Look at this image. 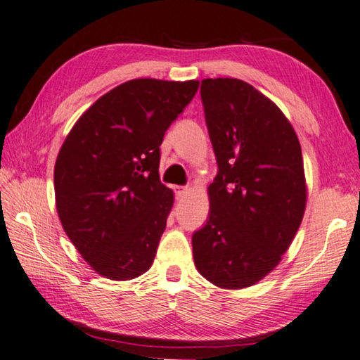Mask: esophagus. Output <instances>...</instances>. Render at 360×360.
Masks as SVG:
<instances>
[{
    "instance_id": "esophagus-1",
    "label": "esophagus",
    "mask_w": 360,
    "mask_h": 360,
    "mask_svg": "<svg viewBox=\"0 0 360 360\" xmlns=\"http://www.w3.org/2000/svg\"><path fill=\"white\" fill-rule=\"evenodd\" d=\"M174 190H175V196L179 198V200L188 193V188H186V186H174Z\"/></svg>"
}]
</instances>
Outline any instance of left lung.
<instances>
[{"instance_id": "8db88e82", "label": "left lung", "mask_w": 360, "mask_h": 360, "mask_svg": "<svg viewBox=\"0 0 360 360\" xmlns=\"http://www.w3.org/2000/svg\"><path fill=\"white\" fill-rule=\"evenodd\" d=\"M200 92L217 175L193 258L217 288H250L278 266L304 217L300 143L279 107L248 82L207 77Z\"/></svg>"}]
</instances>
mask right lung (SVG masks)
<instances>
[{
  "instance_id": "1",
  "label": "right lung",
  "mask_w": 360,
  "mask_h": 360,
  "mask_svg": "<svg viewBox=\"0 0 360 360\" xmlns=\"http://www.w3.org/2000/svg\"><path fill=\"white\" fill-rule=\"evenodd\" d=\"M198 81L133 79L87 108L61 146L55 200L61 226L103 278L150 268L174 193L160 184V144L195 97Z\"/></svg>"
}]
</instances>
